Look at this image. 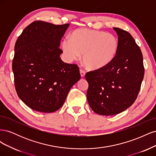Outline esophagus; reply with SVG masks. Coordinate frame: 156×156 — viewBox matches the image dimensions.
Returning <instances> with one entry per match:
<instances>
[{
	"instance_id": "obj_1",
	"label": "esophagus",
	"mask_w": 156,
	"mask_h": 156,
	"mask_svg": "<svg viewBox=\"0 0 156 156\" xmlns=\"http://www.w3.org/2000/svg\"><path fill=\"white\" fill-rule=\"evenodd\" d=\"M80 74H81V77H84V75H85V72H84L83 70L80 69Z\"/></svg>"
}]
</instances>
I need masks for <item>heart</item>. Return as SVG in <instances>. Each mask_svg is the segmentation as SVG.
<instances>
[{
    "mask_svg": "<svg viewBox=\"0 0 156 156\" xmlns=\"http://www.w3.org/2000/svg\"><path fill=\"white\" fill-rule=\"evenodd\" d=\"M63 54L68 62L83 55V62L92 70L104 68L115 59L119 40L112 34L88 29H79L71 33L69 40L62 42Z\"/></svg>",
    "mask_w": 156,
    "mask_h": 156,
    "instance_id": "1",
    "label": "heart"
}]
</instances>
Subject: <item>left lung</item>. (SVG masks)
<instances>
[{"label": "left lung", "mask_w": 156, "mask_h": 156, "mask_svg": "<svg viewBox=\"0 0 156 156\" xmlns=\"http://www.w3.org/2000/svg\"><path fill=\"white\" fill-rule=\"evenodd\" d=\"M119 51L107 66L88 72L87 93L90 107L100 115L119 114L135 102L143 80L144 68L139 47L128 32L113 28Z\"/></svg>", "instance_id": "1"}]
</instances>
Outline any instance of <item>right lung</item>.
<instances>
[{
  "label": "right lung",
  "instance_id": "1",
  "mask_svg": "<svg viewBox=\"0 0 156 156\" xmlns=\"http://www.w3.org/2000/svg\"><path fill=\"white\" fill-rule=\"evenodd\" d=\"M69 26L34 21L16 41L12 62L16 90L33 110H58L70 88L81 79L76 64L64 63L60 58V40Z\"/></svg>",
  "mask_w": 156,
  "mask_h": 156
}]
</instances>
